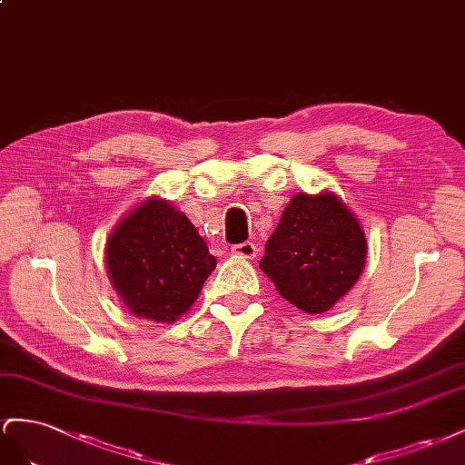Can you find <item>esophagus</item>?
<instances>
[{
    "label": "esophagus",
    "mask_w": 465,
    "mask_h": 465,
    "mask_svg": "<svg viewBox=\"0 0 465 465\" xmlns=\"http://www.w3.org/2000/svg\"><path fill=\"white\" fill-rule=\"evenodd\" d=\"M232 253L233 255H240L243 259H255L259 253V247L253 242H243V243H237L232 247Z\"/></svg>",
    "instance_id": "esophagus-1"
}]
</instances>
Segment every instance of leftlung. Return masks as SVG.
<instances>
[{
	"instance_id": "1",
	"label": "left lung",
	"mask_w": 465,
	"mask_h": 465,
	"mask_svg": "<svg viewBox=\"0 0 465 465\" xmlns=\"http://www.w3.org/2000/svg\"><path fill=\"white\" fill-rule=\"evenodd\" d=\"M366 237L333 193L296 194L264 245L261 271L276 292L306 313H323L356 284Z\"/></svg>"
}]
</instances>
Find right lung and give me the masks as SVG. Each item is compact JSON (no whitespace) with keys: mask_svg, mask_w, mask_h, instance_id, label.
<instances>
[{"mask_svg":"<svg viewBox=\"0 0 465 465\" xmlns=\"http://www.w3.org/2000/svg\"><path fill=\"white\" fill-rule=\"evenodd\" d=\"M216 259L191 220L165 201L143 203L107 242L111 282L136 317L173 323L201 294Z\"/></svg>","mask_w":465,"mask_h":465,"instance_id":"add662e5","label":"right lung"}]
</instances>
